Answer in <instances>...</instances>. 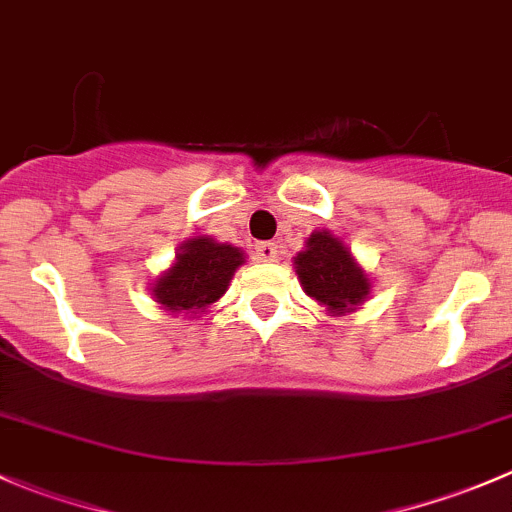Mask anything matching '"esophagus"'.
Listing matches in <instances>:
<instances>
[{
	"label": "esophagus",
	"mask_w": 512,
	"mask_h": 512,
	"mask_svg": "<svg viewBox=\"0 0 512 512\" xmlns=\"http://www.w3.org/2000/svg\"><path fill=\"white\" fill-rule=\"evenodd\" d=\"M255 260L275 262L277 260V245H275V242H257V245H255Z\"/></svg>",
	"instance_id": "obj_1"
}]
</instances>
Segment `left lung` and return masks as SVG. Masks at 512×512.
I'll use <instances>...</instances> for the list:
<instances>
[{
    "label": "left lung",
    "mask_w": 512,
    "mask_h": 512,
    "mask_svg": "<svg viewBox=\"0 0 512 512\" xmlns=\"http://www.w3.org/2000/svg\"><path fill=\"white\" fill-rule=\"evenodd\" d=\"M304 292L332 312L342 314L361 304L369 294V280L356 267L352 252L329 232H314L307 250L294 257Z\"/></svg>",
    "instance_id": "left-lung-1"
}]
</instances>
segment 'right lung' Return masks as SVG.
Returning <instances> with one entry per match:
<instances>
[{"label": "right lung", "mask_w": 512, "mask_h": 512, "mask_svg": "<svg viewBox=\"0 0 512 512\" xmlns=\"http://www.w3.org/2000/svg\"><path fill=\"white\" fill-rule=\"evenodd\" d=\"M245 262L237 247L220 245L210 237H193L178 252L175 265L153 287L165 309L198 312L218 302L237 267Z\"/></svg>", "instance_id": "obj_1"}]
</instances>
